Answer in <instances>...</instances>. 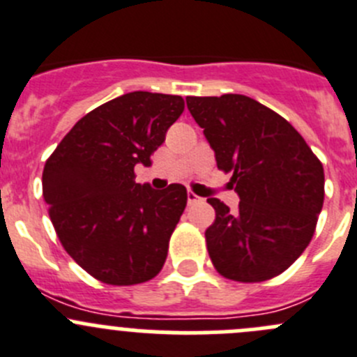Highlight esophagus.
Here are the masks:
<instances>
[{
  "mask_svg": "<svg viewBox=\"0 0 357 357\" xmlns=\"http://www.w3.org/2000/svg\"><path fill=\"white\" fill-rule=\"evenodd\" d=\"M198 202H202V198H199L198 195H195L192 191H189L188 192V203H189V205H195V203H198Z\"/></svg>",
  "mask_w": 357,
  "mask_h": 357,
  "instance_id": "obj_1",
  "label": "esophagus"
}]
</instances>
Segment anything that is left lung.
I'll return each mask as SVG.
<instances>
[{
    "label": "left lung",
    "instance_id": "left-lung-1",
    "mask_svg": "<svg viewBox=\"0 0 357 357\" xmlns=\"http://www.w3.org/2000/svg\"><path fill=\"white\" fill-rule=\"evenodd\" d=\"M188 108L217 168L233 173L238 208L206 202L215 220L205 231L206 249L222 277L263 282L286 271L314 236L324 203V169L293 126L243 94L188 96Z\"/></svg>",
    "mask_w": 357,
    "mask_h": 357
}]
</instances>
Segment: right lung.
Returning a JSON list of instances; mask_svg holds the SVG:
<instances>
[{
	"mask_svg": "<svg viewBox=\"0 0 357 357\" xmlns=\"http://www.w3.org/2000/svg\"><path fill=\"white\" fill-rule=\"evenodd\" d=\"M184 112L173 94H122L84 115L43 168V199L61 245L110 286L147 282L161 271L188 191L135 182Z\"/></svg>",
	"mask_w": 357,
	"mask_h": 357,
	"instance_id": "right-lung-1",
	"label": "right lung"
}]
</instances>
